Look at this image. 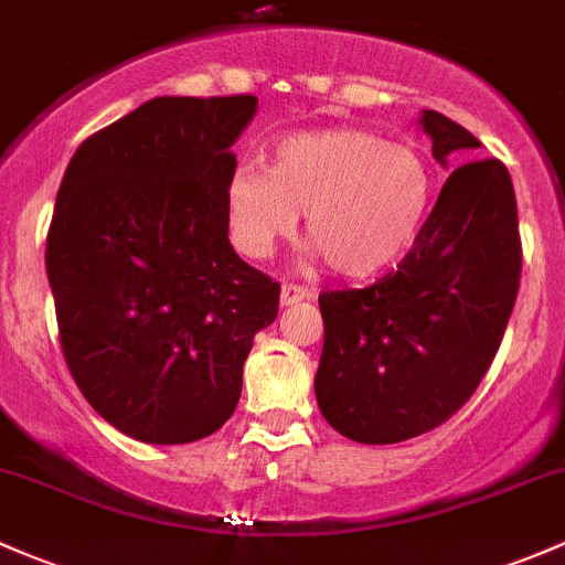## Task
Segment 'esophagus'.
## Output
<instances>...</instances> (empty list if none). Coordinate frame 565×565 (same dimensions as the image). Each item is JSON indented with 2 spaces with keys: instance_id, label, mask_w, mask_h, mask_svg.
Returning <instances> with one entry per match:
<instances>
[{
  "instance_id": "obj_1",
  "label": "esophagus",
  "mask_w": 565,
  "mask_h": 565,
  "mask_svg": "<svg viewBox=\"0 0 565 565\" xmlns=\"http://www.w3.org/2000/svg\"><path fill=\"white\" fill-rule=\"evenodd\" d=\"M309 288H305V285H294V282H285L282 290H280V305L282 307H290L296 305V301H305L309 299Z\"/></svg>"
}]
</instances>
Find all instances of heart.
<instances>
[{"label": "heart", "instance_id": "heart-1", "mask_svg": "<svg viewBox=\"0 0 565 565\" xmlns=\"http://www.w3.org/2000/svg\"><path fill=\"white\" fill-rule=\"evenodd\" d=\"M434 172L409 145L363 129L285 137L271 167L239 163L226 183L234 247L266 258L305 215L309 242L339 277L369 280L396 266L426 223Z\"/></svg>", "mask_w": 565, "mask_h": 565}]
</instances>
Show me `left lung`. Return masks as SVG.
<instances>
[{"mask_svg":"<svg viewBox=\"0 0 565 565\" xmlns=\"http://www.w3.org/2000/svg\"><path fill=\"white\" fill-rule=\"evenodd\" d=\"M434 159H463L479 139L423 110ZM523 269L518 202L499 159L458 167L396 271L369 288L326 290L315 396L326 420L361 445H396L450 420L488 374Z\"/></svg>","mask_w":565,"mask_h":565,"instance_id":"1","label":"left lung"}]
</instances>
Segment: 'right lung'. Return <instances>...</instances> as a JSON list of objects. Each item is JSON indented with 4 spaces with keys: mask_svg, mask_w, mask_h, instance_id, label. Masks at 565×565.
Segmentation results:
<instances>
[{
    "mask_svg": "<svg viewBox=\"0 0 565 565\" xmlns=\"http://www.w3.org/2000/svg\"><path fill=\"white\" fill-rule=\"evenodd\" d=\"M258 99L156 96L72 156L45 269L66 366L86 402L148 445H188L234 415L253 337L280 285L228 242L232 145Z\"/></svg>",
    "mask_w": 565,
    "mask_h": 565,
    "instance_id": "obj_1",
    "label": "right lung"
}]
</instances>
